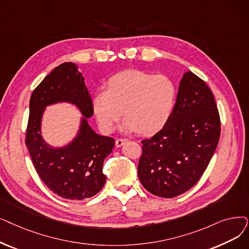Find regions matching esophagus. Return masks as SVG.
Returning a JSON list of instances; mask_svg holds the SVG:
<instances>
[{
  "mask_svg": "<svg viewBox=\"0 0 249 249\" xmlns=\"http://www.w3.org/2000/svg\"><path fill=\"white\" fill-rule=\"evenodd\" d=\"M127 142H128L127 138H118V139H116V146L117 147H120L124 143H126Z\"/></svg>",
  "mask_w": 249,
  "mask_h": 249,
  "instance_id": "obj_1",
  "label": "esophagus"
}]
</instances>
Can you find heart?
Masks as SVG:
<instances>
[{
  "label": "heart",
  "mask_w": 249,
  "mask_h": 249,
  "mask_svg": "<svg viewBox=\"0 0 249 249\" xmlns=\"http://www.w3.org/2000/svg\"><path fill=\"white\" fill-rule=\"evenodd\" d=\"M176 99V84L166 75L127 70L111 77L107 90L94 94L92 109L106 133L114 131L124 113L125 131L149 135L166 125Z\"/></svg>",
  "instance_id": "b5f03b06"
}]
</instances>
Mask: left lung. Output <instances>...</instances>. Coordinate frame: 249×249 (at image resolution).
Listing matches in <instances>:
<instances>
[{
  "label": "left lung",
  "mask_w": 249,
  "mask_h": 249,
  "mask_svg": "<svg viewBox=\"0 0 249 249\" xmlns=\"http://www.w3.org/2000/svg\"><path fill=\"white\" fill-rule=\"evenodd\" d=\"M221 121L213 94L188 71L183 75L168 122L142 140L138 178L154 196L172 198L196 184L218 145Z\"/></svg>",
  "instance_id": "obj_1"
}]
</instances>
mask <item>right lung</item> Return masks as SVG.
Wrapping results in <instances>:
<instances>
[{
  "label": "right lung",
  "instance_id": "add662e5",
  "mask_svg": "<svg viewBox=\"0 0 249 249\" xmlns=\"http://www.w3.org/2000/svg\"><path fill=\"white\" fill-rule=\"evenodd\" d=\"M62 101L76 105L84 117L72 142L63 148H53L42 138L41 119L46 106ZM92 115L91 96L74 63L59 65L31 94L25 144L40 179L63 198H89L105 185L104 160L111 154L115 140L92 130L88 122Z\"/></svg>",
  "mask_w": 249,
  "mask_h": 249
}]
</instances>
